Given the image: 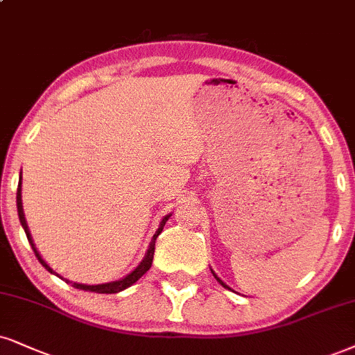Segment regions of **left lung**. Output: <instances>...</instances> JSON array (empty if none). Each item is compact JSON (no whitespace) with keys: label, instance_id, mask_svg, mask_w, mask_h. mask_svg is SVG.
I'll return each instance as SVG.
<instances>
[{"label":"left lung","instance_id":"obj_1","mask_svg":"<svg viewBox=\"0 0 355 355\" xmlns=\"http://www.w3.org/2000/svg\"><path fill=\"white\" fill-rule=\"evenodd\" d=\"M211 271H212V275H214V278H216V279H217V282H218V283H220V284H222V286H224V288H227V290H230V286H229V284H225V283H224V282H222V279H220V278H218V277H217V275H216V271H214V270H212V268H211Z\"/></svg>","mask_w":355,"mask_h":355}]
</instances>
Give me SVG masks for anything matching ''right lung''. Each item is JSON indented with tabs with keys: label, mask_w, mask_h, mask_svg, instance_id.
Here are the masks:
<instances>
[{
	"label": "right lung",
	"mask_w": 355,
	"mask_h": 355,
	"mask_svg": "<svg viewBox=\"0 0 355 355\" xmlns=\"http://www.w3.org/2000/svg\"><path fill=\"white\" fill-rule=\"evenodd\" d=\"M16 205H17V216H19V222H21V225H23V229H24V232H26V237H28L29 243H31V247H33L34 253H36L37 260L41 261V265H42L44 268H46L47 271H49V273L55 275V277H59V278H62V277H60L59 273H55V271L52 270L51 266L46 263V260H44V258L41 257V253L37 252L36 245H34V242H33V237H31V232H29L28 222H26L24 211H23V199H21V181H19V186H17V194H16ZM169 217H171V214H168V216H164L163 218H161V222H159V227H157V230L155 232V235H153V239H151V242H150V247H148L146 253H144L143 260L139 261V265L137 266V268H135L133 271H131V273L126 275V277L120 278V279H116V282H110V283H102V284H82V283H73V282H69V279H65V278H62V279H65V282H67V283H72V286H73V288H77V290H84V291H94V293H102V295H113V293H120V291L126 290V288H130L131 284H135V283H137L138 279L141 278L143 275L146 273V271L151 268V263H153V257H155V243H156V239H157V235H159L161 232H163V227L166 225V222H168V218H169Z\"/></svg>",
	"instance_id": "obj_1"
}]
</instances>
